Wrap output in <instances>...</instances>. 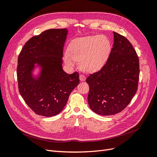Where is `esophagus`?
<instances>
[{
  "label": "esophagus",
  "instance_id": "34e87169",
  "mask_svg": "<svg viewBox=\"0 0 157 157\" xmlns=\"http://www.w3.org/2000/svg\"><path fill=\"white\" fill-rule=\"evenodd\" d=\"M79 78H80V80H81V81H84V80H86V77H85V75H84L82 74L80 75Z\"/></svg>",
  "mask_w": 157,
  "mask_h": 157
}]
</instances>
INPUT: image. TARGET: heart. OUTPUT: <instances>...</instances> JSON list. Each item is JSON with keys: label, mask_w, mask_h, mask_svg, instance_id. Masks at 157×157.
I'll use <instances>...</instances> for the list:
<instances>
[{"label": "heart", "mask_w": 157, "mask_h": 157, "mask_svg": "<svg viewBox=\"0 0 157 157\" xmlns=\"http://www.w3.org/2000/svg\"><path fill=\"white\" fill-rule=\"evenodd\" d=\"M111 50V43L104 35L90 36L71 42L69 51L63 54L66 65L74 67L79 61L80 67L84 71H95L105 65Z\"/></svg>", "instance_id": "1"}]
</instances>
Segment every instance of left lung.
Masks as SVG:
<instances>
[{"instance_id":"1","label":"left lung","mask_w":157,"mask_h":157,"mask_svg":"<svg viewBox=\"0 0 157 157\" xmlns=\"http://www.w3.org/2000/svg\"><path fill=\"white\" fill-rule=\"evenodd\" d=\"M114 43L107 62L86 78L88 101L100 115L121 112L136 94L140 78L139 58L126 37L113 32Z\"/></svg>"}]
</instances>
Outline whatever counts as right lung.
<instances>
[{"mask_svg": "<svg viewBox=\"0 0 157 157\" xmlns=\"http://www.w3.org/2000/svg\"><path fill=\"white\" fill-rule=\"evenodd\" d=\"M67 33L66 29L46 30L31 38L19 54V92L36 115H58L65 106L71 92L79 84L78 72L69 75L62 69L63 49ZM35 63L42 68L38 79L31 75Z\"/></svg>", "mask_w": 157, "mask_h": 157, "instance_id": "1", "label": "right lung"}]
</instances>
